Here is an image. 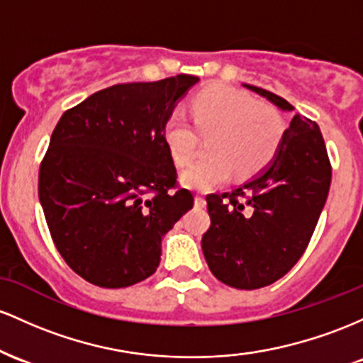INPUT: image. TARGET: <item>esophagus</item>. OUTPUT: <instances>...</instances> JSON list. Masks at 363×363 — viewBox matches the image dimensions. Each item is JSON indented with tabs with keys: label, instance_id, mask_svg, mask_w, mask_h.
<instances>
[{
	"label": "esophagus",
	"instance_id": "34e87169",
	"mask_svg": "<svg viewBox=\"0 0 363 363\" xmlns=\"http://www.w3.org/2000/svg\"><path fill=\"white\" fill-rule=\"evenodd\" d=\"M195 206H197V207L206 206V197H203V194L195 195Z\"/></svg>",
	"mask_w": 363,
	"mask_h": 363
}]
</instances>
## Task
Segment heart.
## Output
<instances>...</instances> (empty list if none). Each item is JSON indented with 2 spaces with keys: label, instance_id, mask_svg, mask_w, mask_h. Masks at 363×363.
Returning <instances> with one entry per match:
<instances>
[{
  "label": "heart",
  "instance_id": "b5f03b06",
  "mask_svg": "<svg viewBox=\"0 0 363 363\" xmlns=\"http://www.w3.org/2000/svg\"><path fill=\"white\" fill-rule=\"evenodd\" d=\"M190 115L194 123L185 113H171L162 137L174 164L186 166L201 145L199 133L211 135V154L182 174L183 185L194 190L221 185L233 169L242 178L257 174L274 160L286 130L278 108L228 85L202 91L194 99Z\"/></svg>",
  "mask_w": 363,
  "mask_h": 363
}]
</instances>
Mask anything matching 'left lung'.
I'll return each mask as SVG.
<instances>
[{
	"instance_id": "8db88e82",
	"label": "left lung",
	"mask_w": 363,
	"mask_h": 363,
	"mask_svg": "<svg viewBox=\"0 0 363 363\" xmlns=\"http://www.w3.org/2000/svg\"><path fill=\"white\" fill-rule=\"evenodd\" d=\"M247 89L284 111L293 106L266 89ZM331 185V161L315 121L295 115L266 169L238 189L207 195L202 235L207 266L221 283L257 290L283 278L311 242Z\"/></svg>"
}]
</instances>
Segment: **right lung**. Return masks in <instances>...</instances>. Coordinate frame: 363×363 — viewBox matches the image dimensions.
Here are the masks:
<instances>
[{"instance_id":"add662e5","label":"right lung","mask_w":363,"mask_h":363,"mask_svg":"<svg viewBox=\"0 0 363 363\" xmlns=\"http://www.w3.org/2000/svg\"><path fill=\"white\" fill-rule=\"evenodd\" d=\"M199 77L116 84L67 109L39 168L52 242L80 278L127 288L154 274L161 238L194 207L162 130Z\"/></svg>"}]
</instances>
